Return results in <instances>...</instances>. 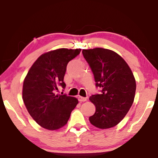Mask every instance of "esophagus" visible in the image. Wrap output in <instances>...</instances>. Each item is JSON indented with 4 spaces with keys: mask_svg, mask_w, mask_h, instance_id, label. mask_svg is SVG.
<instances>
[{
    "mask_svg": "<svg viewBox=\"0 0 158 158\" xmlns=\"http://www.w3.org/2000/svg\"><path fill=\"white\" fill-rule=\"evenodd\" d=\"M87 99H88V98H87V97H79V102H85V101H87Z\"/></svg>",
    "mask_w": 158,
    "mask_h": 158,
    "instance_id": "obj_1",
    "label": "esophagus"
}]
</instances>
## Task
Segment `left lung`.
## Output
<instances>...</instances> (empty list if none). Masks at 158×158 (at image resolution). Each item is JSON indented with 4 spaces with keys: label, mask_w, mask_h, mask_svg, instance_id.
Here are the masks:
<instances>
[{
    "label": "left lung",
    "mask_w": 158,
    "mask_h": 158,
    "mask_svg": "<svg viewBox=\"0 0 158 158\" xmlns=\"http://www.w3.org/2000/svg\"><path fill=\"white\" fill-rule=\"evenodd\" d=\"M82 54L93 72L96 86L102 89L100 94L89 98L96 107L90 123L101 129L112 128L121 122L133 104L135 78L126 61L113 50L97 48L82 50Z\"/></svg>",
    "instance_id": "left-lung-1"
}]
</instances>
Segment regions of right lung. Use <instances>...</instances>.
Here are the masks:
<instances>
[{"label": "right lung", "instance_id": "obj_1", "mask_svg": "<svg viewBox=\"0 0 158 158\" xmlns=\"http://www.w3.org/2000/svg\"><path fill=\"white\" fill-rule=\"evenodd\" d=\"M81 49L60 48L44 52L29 70L23 84L22 98L29 114L40 126L58 130L68 123L79 101L77 98L56 94L58 85H66L67 65Z\"/></svg>", "mask_w": 158, "mask_h": 158}]
</instances>
